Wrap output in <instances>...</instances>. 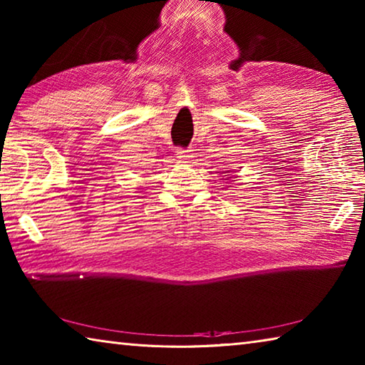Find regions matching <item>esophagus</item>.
<instances>
[{
	"mask_svg": "<svg viewBox=\"0 0 365 365\" xmlns=\"http://www.w3.org/2000/svg\"><path fill=\"white\" fill-rule=\"evenodd\" d=\"M176 157L180 160H189L192 157V150L190 149H185V148H178L176 149Z\"/></svg>",
	"mask_w": 365,
	"mask_h": 365,
	"instance_id": "34e87169",
	"label": "esophagus"
}]
</instances>
